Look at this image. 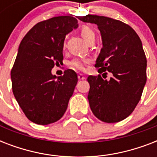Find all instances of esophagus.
Here are the masks:
<instances>
[{
  "label": "esophagus",
  "mask_w": 157,
  "mask_h": 157,
  "mask_svg": "<svg viewBox=\"0 0 157 157\" xmlns=\"http://www.w3.org/2000/svg\"><path fill=\"white\" fill-rule=\"evenodd\" d=\"M78 79L79 80H85L86 79V76H84L83 74H79L78 75Z\"/></svg>",
  "instance_id": "obj_1"
}]
</instances>
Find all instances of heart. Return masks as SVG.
Returning <instances> with one entry per match:
<instances>
[{
    "label": "heart",
    "mask_w": 157,
    "mask_h": 157,
    "mask_svg": "<svg viewBox=\"0 0 157 157\" xmlns=\"http://www.w3.org/2000/svg\"><path fill=\"white\" fill-rule=\"evenodd\" d=\"M81 34L82 36V37L88 42L89 40H90L91 39L95 37V33L90 27L88 26L84 25L81 27ZM91 63V60L87 58H76L74 59L70 63V65L73 67L81 70V71H86L87 67H88L89 64Z\"/></svg>",
    "instance_id": "1"
}]
</instances>
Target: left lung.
<instances>
[{
  "mask_svg": "<svg viewBox=\"0 0 157 157\" xmlns=\"http://www.w3.org/2000/svg\"><path fill=\"white\" fill-rule=\"evenodd\" d=\"M85 23L98 26L103 47L96 59L98 73L89 76L88 99L91 111L98 119L116 123L131 114L141 98L147 81V59L140 38L124 23L104 16H77Z\"/></svg>",
  "mask_w": 157,
  "mask_h": 157,
  "instance_id": "1",
  "label": "left lung"
}]
</instances>
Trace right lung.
Segmentation results:
<instances>
[{
    "instance_id": "right-lung-1",
    "label": "right lung",
    "mask_w": 157,
    "mask_h": 157,
    "mask_svg": "<svg viewBox=\"0 0 157 157\" xmlns=\"http://www.w3.org/2000/svg\"><path fill=\"white\" fill-rule=\"evenodd\" d=\"M76 18L59 16L36 23L21 41L11 70L13 95L28 120L38 124L56 122L65 113L77 83L67 69L57 77L54 65L63 63L67 34L78 27Z\"/></svg>"
}]
</instances>
